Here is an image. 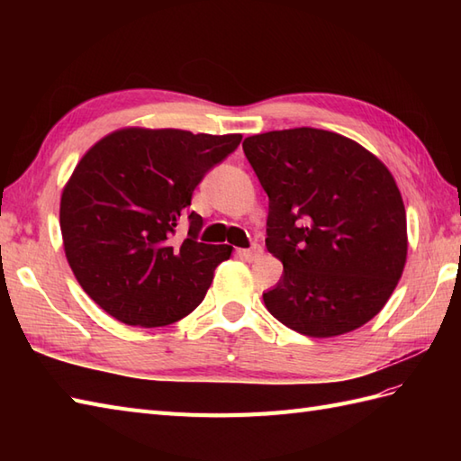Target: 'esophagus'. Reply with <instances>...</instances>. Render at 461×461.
Wrapping results in <instances>:
<instances>
[{"label":"esophagus","mask_w":461,"mask_h":461,"mask_svg":"<svg viewBox=\"0 0 461 461\" xmlns=\"http://www.w3.org/2000/svg\"><path fill=\"white\" fill-rule=\"evenodd\" d=\"M261 246H258V243H253L251 248H248V249H238V256L240 258H243V259H248V261H253V259H258L259 256H261Z\"/></svg>","instance_id":"34e87169"}]
</instances>
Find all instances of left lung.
Masks as SVG:
<instances>
[{"mask_svg": "<svg viewBox=\"0 0 461 461\" xmlns=\"http://www.w3.org/2000/svg\"><path fill=\"white\" fill-rule=\"evenodd\" d=\"M269 195L266 246L283 263L263 303L301 335L329 339L365 325L402 277L406 210L393 174L337 132L271 131L243 140Z\"/></svg>", "mask_w": 461, "mask_h": 461, "instance_id": "left-lung-1", "label": "left lung"}]
</instances>
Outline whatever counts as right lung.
<instances>
[{
    "label": "right lung",
    "mask_w": 461,
    "mask_h": 461,
    "mask_svg": "<svg viewBox=\"0 0 461 461\" xmlns=\"http://www.w3.org/2000/svg\"><path fill=\"white\" fill-rule=\"evenodd\" d=\"M241 134L122 129L77 164L61 195L63 246L96 305L132 327L184 319L208 293L230 246L198 241L202 215L174 241L176 225L205 172L238 149Z\"/></svg>",
    "instance_id": "1"
}]
</instances>
